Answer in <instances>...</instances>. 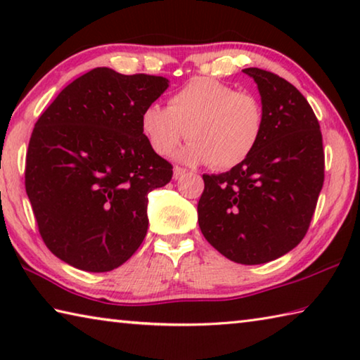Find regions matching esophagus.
Returning <instances> with one entry per match:
<instances>
[{"instance_id": "1", "label": "esophagus", "mask_w": 360, "mask_h": 360, "mask_svg": "<svg viewBox=\"0 0 360 360\" xmlns=\"http://www.w3.org/2000/svg\"><path fill=\"white\" fill-rule=\"evenodd\" d=\"M186 174V169L184 168H181V167H174L173 168V178L174 179H179V178H182V176Z\"/></svg>"}]
</instances>
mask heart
Masks as SVG:
<instances>
[{
  "instance_id": "heart-1",
  "label": "heart",
  "mask_w": 360,
  "mask_h": 360,
  "mask_svg": "<svg viewBox=\"0 0 360 360\" xmlns=\"http://www.w3.org/2000/svg\"><path fill=\"white\" fill-rule=\"evenodd\" d=\"M264 127L257 96L211 77L192 79L169 96L168 108L150 105L141 114V131L155 154L169 155L187 136L192 141L176 158L216 169L241 165L257 148Z\"/></svg>"
}]
</instances>
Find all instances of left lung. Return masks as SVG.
<instances>
[{
    "label": "left lung",
    "mask_w": 360,
    "mask_h": 360,
    "mask_svg": "<svg viewBox=\"0 0 360 360\" xmlns=\"http://www.w3.org/2000/svg\"><path fill=\"white\" fill-rule=\"evenodd\" d=\"M257 84L265 127L257 148L238 167L203 174L200 230L212 248L243 265L266 264L307 235L324 184L319 122L285 79L243 70Z\"/></svg>",
    "instance_id": "obj_1"
}]
</instances>
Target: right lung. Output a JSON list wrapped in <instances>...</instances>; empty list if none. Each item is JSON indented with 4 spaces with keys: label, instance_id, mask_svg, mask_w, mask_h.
Listing matches in <instances>:
<instances>
[{
    "label": "right lung",
    "instance_id": "obj_1",
    "mask_svg": "<svg viewBox=\"0 0 360 360\" xmlns=\"http://www.w3.org/2000/svg\"><path fill=\"white\" fill-rule=\"evenodd\" d=\"M169 87L162 76L95 68L58 94L34 125L25 188L39 233L60 260L103 273L148 233V195L173 167L150 149L141 114Z\"/></svg>",
    "mask_w": 360,
    "mask_h": 360
}]
</instances>
